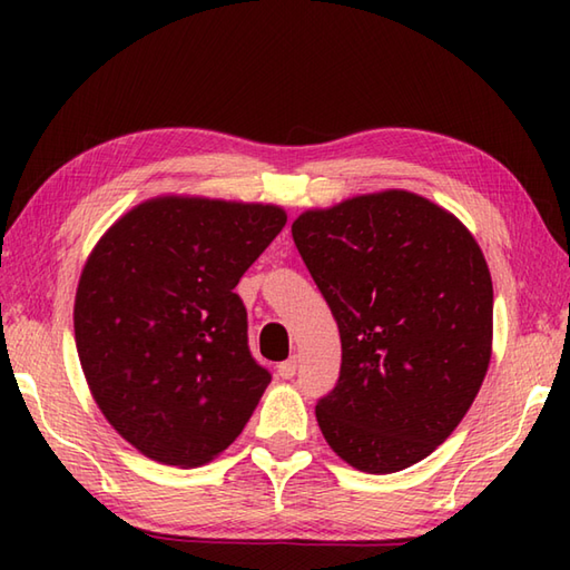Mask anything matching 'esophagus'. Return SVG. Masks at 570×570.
I'll return each mask as SVG.
<instances>
[{
  "label": "esophagus",
  "mask_w": 570,
  "mask_h": 570,
  "mask_svg": "<svg viewBox=\"0 0 570 570\" xmlns=\"http://www.w3.org/2000/svg\"><path fill=\"white\" fill-rule=\"evenodd\" d=\"M296 370H298V360L296 357H288V360L282 362V365L276 367L278 377H282V380H294L296 377Z\"/></svg>",
  "instance_id": "34e87169"
}]
</instances>
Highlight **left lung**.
Instances as JSON below:
<instances>
[{
    "instance_id": "8db88e82",
    "label": "left lung",
    "mask_w": 570,
    "mask_h": 570,
    "mask_svg": "<svg viewBox=\"0 0 570 570\" xmlns=\"http://www.w3.org/2000/svg\"><path fill=\"white\" fill-rule=\"evenodd\" d=\"M292 235L341 331V377L316 404L325 441L372 475L419 463L490 365L492 278L475 237L409 190L306 210Z\"/></svg>"
}]
</instances>
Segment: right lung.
<instances>
[{
  "mask_svg": "<svg viewBox=\"0 0 570 570\" xmlns=\"http://www.w3.org/2000/svg\"><path fill=\"white\" fill-rule=\"evenodd\" d=\"M284 225L278 205L164 196L95 245L72 308L78 357L139 453L203 465L245 429L272 374L249 353L235 286Z\"/></svg>",
  "mask_w": 570,
  "mask_h": 570,
  "instance_id": "right-lung-1",
  "label": "right lung"
}]
</instances>
